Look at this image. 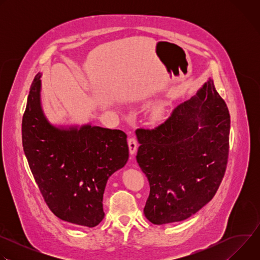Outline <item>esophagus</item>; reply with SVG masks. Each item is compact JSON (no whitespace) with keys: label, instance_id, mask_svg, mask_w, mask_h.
Masks as SVG:
<instances>
[{"label":"esophagus","instance_id":"34e87169","mask_svg":"<svg viewBox=\"0 0 260 260\" xmlns=\"http://www.w3.org/2000/svg\"><path fill=\"white\" fill-rule=\"evenodd\" d=\"M127 144H128V149H129L131 155H134V154L136 153V151H137V147H138V144H137L136 139H134V138L128 139Z\"/></svg>","mask_w":260,"mask_h":260}]
</instances>
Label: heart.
Returning a JSON list of instances; mask_svg holds the SVG:
<instances>
[{
  "label": "heart",
  "mask_w": 260,
  "mask_h": 260,
  "mask_svg": "<svg viewBox=\"0 0 260 260\" xmlns=\"http://www.w3.org/2000/svg\"><path fill=\"white\" fill-rule=\"evenodd\" d=\"M165 116V110L162 107H157L154 109V111L151 114V119L154 122H160Z\"/></svg>",
  "instance_id": "obj_1"
}]
</instances>
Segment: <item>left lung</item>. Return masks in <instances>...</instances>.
I'll return each mask as SVG.
<instances>
[{"instance_id":"obj_1","label":"left lung","mask_w":260,"mask_h":260,"mask_svg":"<svg viewBox=\"0 0 260 260\" xmlns=\"http://www.w3.org/2000/svg\"><path fill=\"white\" fill-rule=\"evenodd\" d=\"M231 118L211 78L152 131L140 129L137 161L150 185L144 214L161 225L189 218L224 176Z\"/></svg>"}]
</instances>
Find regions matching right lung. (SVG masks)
<instances>
[{"instance_id":"obj_1","label":"right lung","mask_w":260,"mask_h":260,"mask_svg":"<svg viewBox=\"0 0 260 260\" xmlns=\"http://www.w3.org/2000/svg\"><path fill=\"white\" fill-rule=\"evenodd\" d=\"M37 74L22 118V146L32 176L55 216L84 228L104 219L103 196L111 175L128 159L126 135L85 124H54L42 107Z\"/></svg>"}]
</instances>
